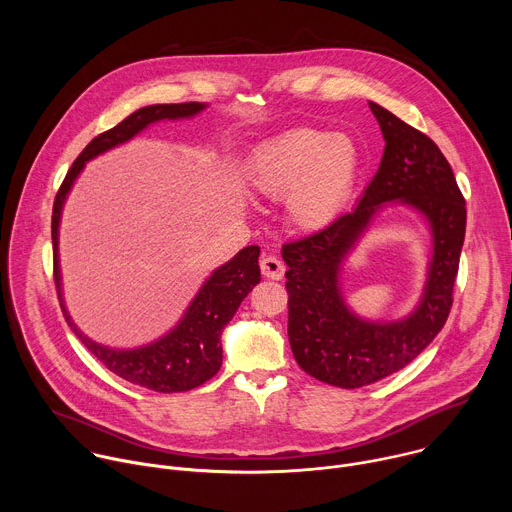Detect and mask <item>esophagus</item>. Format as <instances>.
Segmentation results:
<instances>
[{
	"label": "esophagus",
	"mask_w": 512,
	"mask_h": 512,
	"mask_svg": "<svg viewBox=\"0 0 512 512\" xmlns=\"http://www.w3.org/2000/svg\"><path fill=\"white\" fill-rule=\"evenodd\" d=\"M259 265H261V273L269 279H281L285 273V265L273 255H263Z\"/></svg>",
	"instance_id": "34e87169"
}]
</instances>
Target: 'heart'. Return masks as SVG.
I'll return each mask as SVG.
<instances>
[{
	"label": "heart",
	"instance_id": "obj_1",
	"mask_svg": "<svg viewBox=\"0 0 512 512\" xmlns=\"http://www.w3.org/2000/svg\"><path fill=\"white\" fill-rule=\"evenodd\" d=\"M356 143L328 129L296 127L265 141L251 156L247 184L269 200L285 195L287 218L304 233L332 227L346 212L360 178Z\"/></svg>",
	"mask_w": 512,
	"mask_h": 512
}]
</instances>
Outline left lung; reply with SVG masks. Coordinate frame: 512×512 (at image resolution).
I'll list each match as a JSON object with an SVG mask.
<instances>
[{"label":"left lung","instance_id":"8db88e82","mask_svg":"<svg viewBox=\"0 0 512 512\" xmlns=\"http://www.w3.org/2000/svg\"><path fill=\"white\" fill-rule=\"evenodd\" d=\"M385 152L352 212L302 241L287 243V336L300 367L314 379L358 389L407 364L437 336L452 308L466 235V202L440 148L385 107L369 101ZM387 205H407L430 229V261L416 308L399 321H369L346 304L341 265Z\"/></svg>","mask_w":512,"mask_h":512}]
</instances>
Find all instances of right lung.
<instances>
[{"label": "right lung", "mask_w": 512, "mask_h": 512, "mask_svg": "<svg viewBox=\"0 0 512 512\" xmlns=\"http://www.w3.org/2000/svg\"><path fill=\"white\" fill-rule=\"evenodd\" d=\"M206 103H176V105H150L141 107L129 117H125L113 129L97 135L81 156L68 170L52 208V245H54V281L58 289V300L62 314L81 342L105 364L117 377L152 389L158 393H182L200 387L212 379L223 364V330L233 320L241 302L249 296V291L261 281L259 253L257 245L241 249L231 261L216 267L198 294L188 304L184 316L178 324L168 330L158 340L137 348H111L89 338L75 322H72L64 298H62V273L58 255V231L64 202L75 186L77 178L85 170V164L97 156L127 143L143 129L158 121H178L192 119L202 113Z\"/></svg>", "instance_id": "add662e5"}]
</instances>
